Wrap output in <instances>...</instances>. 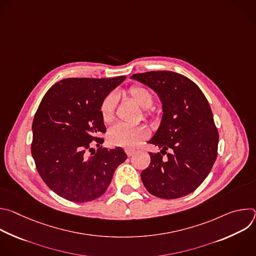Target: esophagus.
Listing matches in <instances>:
<instances>
[{
	"label": "esophagus",
	"instance_id": "34e87169",
	"mask_svg": "<svg viewBox=\"0 0 256 256\" xmlns=\"http://www.w3.org/2000/svg\"><path fill=\"white\" fill-rule=\"evenodd\" d=\"M126 155L128 157H130V156H132L136 153V150H134V149H126Z\"/></svg>",
	"mask_w": 256,
	"mask_h": 256
}]
</instances>
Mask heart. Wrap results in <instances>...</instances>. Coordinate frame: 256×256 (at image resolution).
I'll use <instances>...</instances> for the list:
<instances>
[{
    "label": "heart",
    "mask_w": 256,
    "mask_h": 256,
    "mask_svg": "<svg viewBox=\"0 0 256 256\" xmlns=\"http://www.w3.org/2000/svg\"><path fill=\"white\" fill-rule=\"evenodd\" d=\"M128 96L140 107L147 109L153 104L152 93L144 87L132 86L128 89ZM118 104V96L116 93L108 94L100 105V112L102 120L105 122H110L114 118L116 107ZM149 136L148 128L144 126H128L118 124L108 132V140L110 144L126 149L136 148L140 142Z\"/></svg>",
    "instance_id": "obj_1"
}]
</instances>
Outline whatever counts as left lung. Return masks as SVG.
Returning <instances> with one entry per match:
<instances>
[{"instance_id": "8db88e82", "label": "left lung", "mask_w": 256, "mask_h": 256, "mask_svg": "<svg viewBox=\"0 0 256 256\" xmlns=\"http://www.w3.org/2000/svg\"><path fill=\"white\" fill-rule=\"evenodd\" d=\"M130 79L151 88L162 103L160 126L148 142L161 149L140 173L147 190L173 200L194 192L210 173L218 152V134L210 104L198 86L170 70L134 74ZM167 150L170 151L162 158Z\"/></svg>"}]
</instances>
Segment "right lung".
Returning a JSON list of instances; mask_svg holds the SVG:
<instances>
[{
    "label": "right lung",
    "instance_id": "add662e5",
    "mask_svg": "<svg viewBox=\"0 0 256 256\" xmlns=\"http://www.w3.org/2000/svg\"><path fill=\"white\" fill-rule=\"evenodd\" d=\"M126 79L68 78L44 96L32 122L31 154L40 177L58 196L74 202L96 200L128 158L120 147L90 148L91 142L104 140L96 136L106 132L101 102Z\"/></svg>",
    "mask_w": 256,
    "mask_h": 256
}]
</instances>
